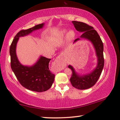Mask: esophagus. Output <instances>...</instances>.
Instances as JSON below:
<instances>
[{
	"label": "esophagus",
	"instance_id": "esophagus-1",
	"mask_svg": "<svg viewBox=\"0 0 120 120\" xmlns=\"http://www.w3.org/2000/svg\"><path fill=\"white\" fill-rule=\"evenodd\" d=\"M63 53L60 54L52 64V66L55 71H60L64 68L65 66V61L63 58Z\"/></svg>",
	"mask_w": 120,
	"mask_h": 120
}]
</instances>
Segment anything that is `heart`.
Here are the masks:
<instances>
[{
    "mask_svg": "<svg viewBox=\"0 0 120 120\" xmlns=\"http://www.w3.org/2000/svg\"><path fill=\"white\" fill-rule=\"evenodd\" d=\"M66 30H64V31L62 32V34H64L66 33ZM75 36V32L73 31H69L67 33V37H68V39H73V38H74V37Z\"/></svg>",
    "mask_w": 120,
    "mask_h": 120,
    "instance_id": "1",
    "label": "heart"
}]
</instances>
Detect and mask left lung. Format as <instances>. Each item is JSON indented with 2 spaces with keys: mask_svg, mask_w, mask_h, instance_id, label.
Instances as JSON below:
<instances>
[{
  "mask_svg": "<svg viewBox=\"0 0 120 120\" xmlns=\"http://www.w3.org/2000/svg\"><path fill=\"white\" fill-rule=\"evenodd\" d=\"M77 31L83 32L80 38L88 39L90 41L95 50V52L98 58V64L94 70L90 73L84 75H79L75 71L71 65H68V68L72 70V76L70 78V82L75 88L87 89L90 88L96 83L99 78L101 75L104 65V59L103 55V43L99 35L94 30L93 27L82 22L73 21L72 22ZM80 39L77 38L74 42Z\"/></svg>",
  "mask_w": 120,
  "mask_h": 120,
  "instance_id": "left-lung-1",
  "label": "left lung"
}]
</instances>
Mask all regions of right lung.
I'll use <instances>...</instances> for the list:
<instances>
[{"label": "right lung", "mask_w": 120, "mask_h": 120, "mask_svg": "<svg viewBox=\"0 0 120 120\" xmlns=\"http://www.w3.org/2000/svg\"><path fill=\"white\" fill-rule=\"evenodd\" d=\"M44 25V23L39 24L29 29L20 31L15 36L10 47L11 68L17 80L23 87L37 92L48 90L53 83L55 75L51 72L49 68V63L51 59L41 56L38 61L32 66H24L17 59L16 48L19 38L42 28Z\"/></svg>", "instance_id": "right-lung-1"}]
</instances>
